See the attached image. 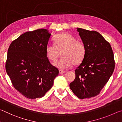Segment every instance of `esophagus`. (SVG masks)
<instances>
[{
	"label": "esophagus",
	"mask_w": 122,
	"mask_h": 122,
	"mask_svg": "<svg viewBox=\"0 0 122 122\" xmlns=\"http://www.w3.org/2000/svg\"><path fill=\"white\" fill-rule=\"evenodd\" d=\"M66 73L65 71H62V70H59V74H65Z\"/></svg>",
	"instance_id": "1"
}]
</instances>
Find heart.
I'll use <instances>...</instances> for the list:
<instances>
[{"label":"heart","mask_w":122,"mask_h":122,"mask_svg":"<svg viewBox=\"0 0 122 122\" xmlns=\"http://www.w3.org/2000/svg\"><path fill=\"white\" fill-rule=\"evenodd\" d=\"M54 44H48L45 48L46 56L49 60L55 62L60 55L62 57L54 65L61 69L76 66L82 62L86 54V48L81 41L68 33L56 35L53 39Z\"/></svg>","instance_id":"heart-1"}]
</instances>
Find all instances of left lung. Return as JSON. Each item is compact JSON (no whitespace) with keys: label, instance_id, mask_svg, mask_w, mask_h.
<instances>
[{"label":"left lung","instance_id":"obj_1","mask_svg":"<svg viewBox=\"0 0 122 122\" xmlns=\"http://www.w3.org/2000/svg\"><path fill=\"white\" fill-rule=\"evenodd\" d=\"M77 31L86 54L69 86L78 98H89L100 94L109 81L115 69V60L110 44L98 32L80 28Z\"/></svg>","mask_w":122,"mask_h":122}]
</instances>
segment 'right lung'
I'll return each instance as SVG.
<instances>
[{
    "instance_id": "obj_1",
    "label": "right lung",
    "mask_w": 122,
    "mask_h": 122,
    "mask_svg": "<svg viewBox=\"0 0 122 122\" xmlns=\"http://www.w3.org/2000/svg\"><path fill=\"white\" fill-rule=\"evenodd\" d=\"M51 35L46 29L27 32L8 49L6 71L14 88L29 99L44 96L59 74L45 51Z\"/></svg>"
}]
</instances>
